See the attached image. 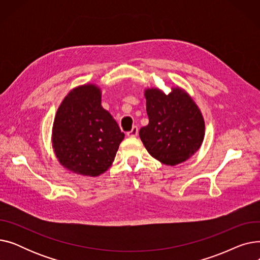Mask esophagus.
<instances>
[{
	"instance_id": "obj_1",
	"label": "esophagus",
	"mask_w": 260,
	"mask_h": 260,
	"mask_svg": "<svg viewBox=\"0 0 260 260\" xmlns=\"http://www.w3.org/2000/svg\"><path fill=\"white\" fill-rule=\"evenodd\" d=\"M138 132H139V129L137 126H133V128L129 132H127L126 135L128 136V137H136V136L138 135Z\"/></svg>"
}]
</instances>
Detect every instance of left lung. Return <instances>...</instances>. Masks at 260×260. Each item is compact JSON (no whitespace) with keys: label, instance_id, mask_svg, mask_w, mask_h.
I'll return each mask as SVG.
<instances>
[{"label":"left lung","instance_id":"8db88e82","mask_svg":"<svg viewBox=\"0 0 260 260\" xmlns=\"http://www.w3.org/2000/svg\"><path fill=\"white\" fill-rule=\"evenodd\" d=\"M144 95L148 124L139 136L149 155L172 167L192 157L204 138V120L194 100L179 87L169 94L147 88Z\"/></svg>","mask_w":260,"mask_h":260}]
</instances>
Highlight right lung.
Instances as JSON below:
<instances>
[{
	"mask_svg": "<svg viewBox=\"0 0 260 260\" xmlns=\"http://www.w3.org/2000/svg\"><path fill=\"white\" fill-rule=\"evenodd\" d=\"M123 139L124 133L101 105L98 86L84 84L67 93L52 126V148L65 169L91 177L103 174Z\"/></svg>",
	"mask_w": 260,
	"mask_h": 260,
	"instance_id": "right-lung-1",
	"label": "right lung"
}]
</instances>
